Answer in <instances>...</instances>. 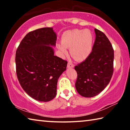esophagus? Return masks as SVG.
<instances>
[{
	"mask_svg": "<svg viewBox=\"0 0 130 130\" xmlns=\"http://www.w3.org/2000/svg\"><path fill=\"white\" fill-rule=\"evenodd\" d=\"M67 67H68V68H72L74 67V65L71 62H68Z\"/></svg>",
	"mask_w": 130,
	"mask_h": 130,
	"instance_id": "34e87169",
	"label": "esophagus"
}]
</instances>
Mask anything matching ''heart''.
<instances>
[{
    "label": "heart",
    "mask_w": 130,
    "mask_h": 130,
    "mask_svg": "<svg viewBox=\"0 0 130 130\" xmlns=\"http://www.w3.org/2000/svg\"><path fill=\"white\" fill-rule=\"evenodd\" d=\"M93 37L88 30L74 29L65 32L61 38V44L57 45L61 54L68 53L67 49H70V54L77 61L85 60L91 53Z\"/></svg>",
    "instance_id": "b5f03b06"
}]
</instances>
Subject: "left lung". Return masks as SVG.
<instances>
[{
  "mask_svg": "<svg viewBox=\"0 0 130 130\" xmlns=\"http://www.w3.org/2000/svg\"><path fill=\"white\" fill-rule=\"evenodd\" d=\"M96 38L89 56L75 66L77 73L76 89L85 98L100 93L108 84L113 72L114 51L108 38L94 28Z\"/></svg>",
  "mask_w": 130,
  "mask_h": 130,
  "instance_id": "left-lung-1",
  "label": "left lung"
}]
</instances>
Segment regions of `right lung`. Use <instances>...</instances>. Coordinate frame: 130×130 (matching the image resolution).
<instances>
[{
	"mask_svg": "<svg viewBox=\"0 0 130 130\" xmlns=\"http://www.w3.org/2000/svg\"><path fill=\"white\" fill-rule=\"evenodd\" d=\"M57 35L52 27L32 31L26 35L15 55L16 73L28 96L47 102L56 97L57 81L68 62L54 56Z\"/></svg>",
	"mask_w": 130,
	"mask_h": 130,
	"instance_id": "obj_1",
	"label": "right lung"
}]
</instances>
